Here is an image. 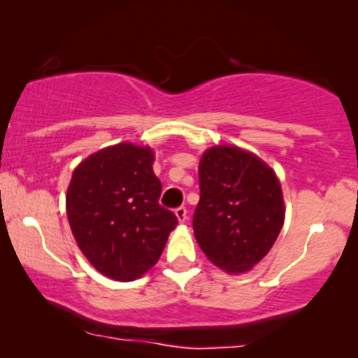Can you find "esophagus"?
I'll use <instances>...</instances> for the list:
<instances>
[{"mask_svg":"<svg viewBox=\"0 0 358 358\" xmlns=\"http://www.w3.org/2000/svg\"><path fill=\"white\" fill-rule=\"evenodd\" d=\"M175 215H176V219H178V222H187V219H188V212H187V208L185 207H178L175 210Z\"/></svg>","mask_w":358,"mask_h":358,"instance_id":"34e87169","label":"esophagus"}]
</instances>
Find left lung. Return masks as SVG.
Wrapping results in <instances>:
<instances>
[{
  "mask_svg": "<svg viewBox=\"0 0 358 358\" xmlns=\"http://www.w3.org/2000/svg\"><path fill=\"white\" fill-rule=\"evenodd\" d=\"M200 202L193 213L196 242L215 266L231 274L257 264L285 224L276 173L237 146H213L200 159Z\"/></svg>",
  "mask_w": 358,
  "mask_h": 358,
  "instance_id": "left-lung-1",
  "label": "left lung"
}]
</instances>
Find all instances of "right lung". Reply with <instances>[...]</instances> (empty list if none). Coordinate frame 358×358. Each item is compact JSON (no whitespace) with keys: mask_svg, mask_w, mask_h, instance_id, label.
Returning a JSON list of instances; mask_svg holds the SVG:
<instances>
[{"mask_svg":"<svg viewBox=\"0 0 358 358\" xmlns=\"http://www.w3.org/2000/svg\"><path fill=\"white\" fill-rule=\"evenodd\" d=\"M150 148L119 143L85 158L67 190V217L84 256L116 281L141 278L156 264L178 224L159 205L162 183Z\"/></svg>","mask_w":358,"mask_h":358,"instance_id":"right-lung-1","label":"right lung"}]
</instances>
